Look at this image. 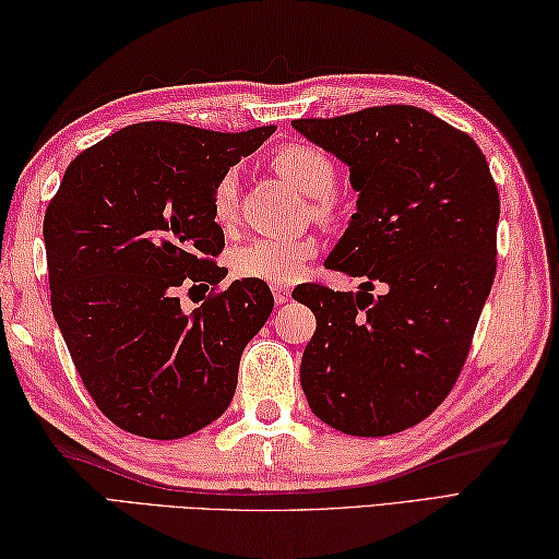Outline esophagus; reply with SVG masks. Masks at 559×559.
I'll use <instances>...</instances> for the list:
<instances>
[{
  "instance_id": "esophagus-1",
  "label": "esophagus",
  "mask_w": 559,
  "mask_h": 559,
  "mask_svg": "<svg viewBox=\"0 0 559 559\" xmlns=\"http://www.w3.org/2000/svg\"><path fill=\"white\" fill-rule=\"evenodd\" d=\"M273 300H276V305H283L290 300V288H283V286H273Z\"/></svg>"
}]
</instances>
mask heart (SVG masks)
<instances>
[{"label":"heart","instance_id":"b5f03b06","mask_svg":"<svg viewBox=\"0 0 559 559\" xmlns=\"http://www.w3.org/2000/svg\"><path fill=\"white\" fill-rule=\"evenodd\" d=\"M271 168L310 199L312 216L331 223L341 216L336 187V165L324 151L310 144H286L271 156ZM240 180L230 170L221 175L211 194V216L221 228H230L237 218ZM317 254L312 237H257L240 245L230 257L233 271L240 278L264 281L271 286H288L305 271V264Z\"/></svg>","mask_w":559,"mask_h":559}]
</instances>
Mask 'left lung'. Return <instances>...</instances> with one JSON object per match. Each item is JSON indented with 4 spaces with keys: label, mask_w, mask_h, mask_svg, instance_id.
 <instances>
[{
    "label": "left lung",
    "mask_w": 559,
    "mask_h": 559,
    "mask_svg": "<svg viewBox=\"0 0 559 559\" xmlns=\"http://www.w3.org/2000/svg\"><path fill=\"white\" fill-rule=\"evenodd\" d=\"M293 129L348 165L358 211L324 266L362 278L358 293L298 288L317 317L302 391L338 432H401L447 399L492 288L500 194L488 160L468 134L413 105Z\"/></svg>",
    "instance_id": "8db88e82"
}]
</instances>
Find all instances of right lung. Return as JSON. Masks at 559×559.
I'll return each mask as SVG.
<instances>
[{"instance_id": "1", "label": "right lung", "mask_w": 559, "mask_h": 559, "mask_svg": "<svg viewBox=\"0 0 559 559\" xmlns=\"http://www.w3.org/2000/svg\"><path fill=\"white\" fill-rule=\"evenodd\" d=\"M273 129L124 127L71 160L45 211L55 322L96 406L127 432L180 439L230 406L273 295L242 278L185 314L177 290L228 273L211 261L225 245L213 187Z\"/></svg>"}]
</instances>
